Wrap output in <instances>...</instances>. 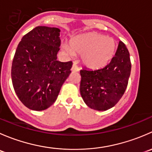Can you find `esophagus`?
Masks as SVG:
<instances>
[{
  "instance_id": "34e87169",
  "label": "esophagus",
  "mask_w": 152,
  "mask_h": 152,
  "mask_svg": "<svg viewBox=\"0 0 152 152\" xmlns=\"http://www.w3.org/2000/svg\"><path fill=\"white\" fill-rule=\"evenodd\" d=\"M71 70L73 72H78L79 70V67H78V66L77 65H76V64L75 63H73V66H72V68H71Z\"/></svg>"
}]
</instances>
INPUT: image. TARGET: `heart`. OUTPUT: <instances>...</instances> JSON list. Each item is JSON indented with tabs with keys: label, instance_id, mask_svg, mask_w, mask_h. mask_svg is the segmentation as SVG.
<instances>
[{
	"label": "heart",
	"instance_id": "1",
	"mask_svg": "<svg viewBox=\"0 0 152 152\" xmlns=\"http://www.w3.org/2000/svg\"><path fill=\"white\" fill-rule=\"evenodd\" d=\"M116 48L114 39L98 33L79 35L70 40V47L63 45L64 50L70 55H82V63L91 69L107 66L114 56Z\"/></svg>",
	"mask_w": 152,
	"mask_h": 152
}]
</instances>
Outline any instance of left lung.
I'll use <instances>...</instances> for the list:
<instances>
[{"label": "left lung", "instance_id": "left-lung-1", "mask_svg": "<svg viewBox=\"0 0 152 152\" xmlns=\"http://www.w3.org/2000/svg\"><path fill=\"white\" fill-rule=\"evenodd\" d=\"M131 73L129 53L119 41L115 55L107 66L98 70H81L80 93L87 107L105 111L123 96Z\"/></svg>", "mask_w": 152, "mask_h": 152}]
</instances>
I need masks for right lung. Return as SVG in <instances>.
Segmentation results:
<instances>
[{
    "mask_svg": "<svg viewBox=\"0 0 152 152\" xmlns=\"http://www.w3.org/2000/svg\"><path fill=\"white\" fill-rule=\"evenodd\" d=\"M60 29L37 26L23 37L12 65L14 89L28 109L42 111L56 102L72 62L57 60Z\"/></svg>",
    "mask_w": 152,
    "mask_h": 152,
    "instance_id": "obj_1",
    "label": "right lung"
}]
</instances>
